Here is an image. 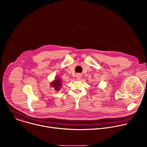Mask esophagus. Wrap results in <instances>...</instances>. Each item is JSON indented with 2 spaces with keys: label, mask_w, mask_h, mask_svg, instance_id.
Returning a JSON list of instances; mask_svg holds the SVG:
<instances>
[{
  "label": "esophagus",
  "mask_w": 147,
  "mask_h": 147,
  "mask_svg": "<svg viewBox=\"0 0 147 147\" xmlns=\"http://www.w3.org/2000/svg\"><path fill=\"white\" fill-rule=\"evenodd\" d=\"M81 76H81L80 74H78V75H76V79H78V80H79V79L81 78Z\"/></svg>",
  "instance_id": "esophagus-1"
}]
</instances>
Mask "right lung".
Instances as JSON below:
<instances>
[{
	"mask_svg": "<svg viewBox=\"0 0 147 147\" xmlns=\"http://www.w3.org/2000/svg\"><path fill=\"white\" fill-rule=\"evenodd\" d=\"M61 80L59 78H57L53 82H52L51 86L54 87V89L55 90H59L60 86L61 85Z\"/></svg>",
	"mask_w": 147,
	"mask_h": 147,
	"instance_id": "1",
	"label": "right lung"
}]
</instances>
